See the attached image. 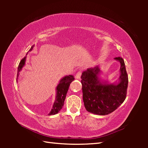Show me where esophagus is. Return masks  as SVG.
<instances>
[{"label":"esophagus","mask_w":148,"mask_h":148,"mask_svg":"<svg viewBox=\"0 0 148 148\" xmlns=\"http://www.w3.org/2000/svg\"><path fill=\"white\" fill-rule=\"evenodd\" d=\"M81 74H82V72H81V71H78L77 72V74H76V79H79L80 78H81Z\"/></svg>","instance_id":"1"}]
</instances>
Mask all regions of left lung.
Returning <instances> with one entry per match:
<instances>
[{
    "instance_id": "left-lung-1",
    "label": "left lung",
    "mask_w": 148,
    "mask_h": 148,
    "mask_svg": "<svg viewBox=\"0 0 148 148\" xmlns=\"http://www.w3.org/2000/svg\"><path fill=\"white\" fill-rule=\"evenodd\" d=\"M120 63L119 81L116 84H108L100 81L98 66L89 68L81 76L84 105L87 111L98 115H107L117 109L127 97L128 83L124 60L114 58Z\"/></svg>"
}]
</instances>
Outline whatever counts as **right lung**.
Segmentation results:
<instances>
[{
  "mask_svg": "<svg viewBox=\"0 0 148 148\" xmlns=\"http://www.w3.org/2000/svg\"><path fill=\"white\" fill-rule=\"evenodd\" d=\"M34 46L31 47L29 51H32L33 49ZM26 57H25L21 59L20 64H19L18 67V74L17 76H19V72L21 71L22 68L25 64L26 61ZM74 77L72 75H69V76H66L64 77L60 81L59 84L56 86V99L55 101L54 102V104L53 106V108L51 109V111L49 113V115H54L57 114V113L62 109L63 106H64V101L66 97V95H67V91L69 90V86L72 81H74Z\"/></svg>",
  "mask_w": 148,
  "mask_h": 148,
  "instance_id": "add662e5",
  "label": "right lung"
}]
</instances>
